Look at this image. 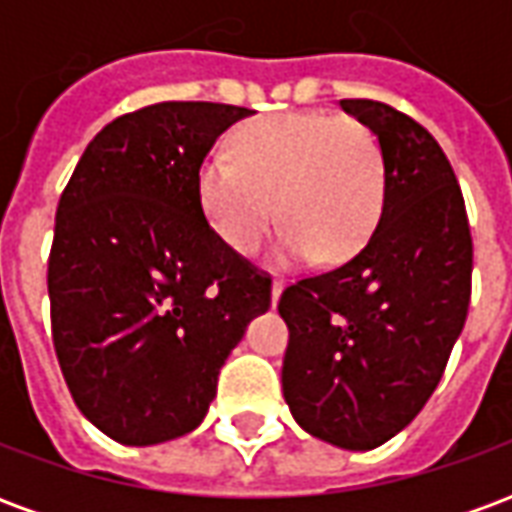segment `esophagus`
<instances>
[{"mask_svg": "<svg viewBox=\"0 0 512 512\" xmlns=\"http://www.w3.org/2000/svg\"><path fill=\"white\" fill-rule=\"evenodd\" d=\"M282 290H285V279H274V285H271V299H274V304L282 296Z\"/></svg>", "mask_w": 512, "mask_h": 512, "instance_id": "obj_1", "label": "esophagus"}]
</instances>
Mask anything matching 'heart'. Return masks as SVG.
Segmentation results:
<instances>
[{"label":"heart","mask_w":512,"mask_h":512,"mask_svg":"<svg viewBox=\"0 0 512 512\" xmlns=\"http://www.w3.org/2000/svg\"><path fill=\"white\" fill-rule=\"evenodd\" d=\"M230 155L197 169V200L216 238L255 255L274 222L288 224L282 257H354L376 230L386 197L384 147L356 117L282 112L235 128ZM278 205L274 206L273 202Z\"/></svg>","instance_id":"1"}]
</instances>
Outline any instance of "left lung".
I'll return each mask as SVG.
<instances>
[{"instance_id": "obj_1", "label": "left lung", "mask_w": 512, "mask_h": 512, "mask_svg": "<svg viewBox=\"0 0 512 512\" xmlns=\"http://www.w3.org/2000/svg\"><path fill=\"white\" fill-rule=\"evenodd\" d=\"M340 106L384 147V208L359 255L282 293V392L310 436L373 450L444 376L472 296V233L450 161L417 120L367 98Z\"/></svg>"}]
</instances>
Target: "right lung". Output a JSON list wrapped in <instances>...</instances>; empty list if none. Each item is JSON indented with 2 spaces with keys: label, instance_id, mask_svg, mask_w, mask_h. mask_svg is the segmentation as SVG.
<instances>
[{
  "label": "right lung",
  "instance_id": "obj_1",
  "mask_svg": "<svg viewBox=\"0 0 512 512\" xmlns=\"http://www.w3.org/2000/svg\"><path fill=\"white\" fill-rule=\"evenodd\" d=\"M252 112L167 101L112 120L62 191L51 337L76 406L109 439L186 436L224 359L271 307V277L216 238L197 200L213 142Z\"/></svg>",
  "mask_w": 512,
  "mask_h": 512
}]
</instances>
